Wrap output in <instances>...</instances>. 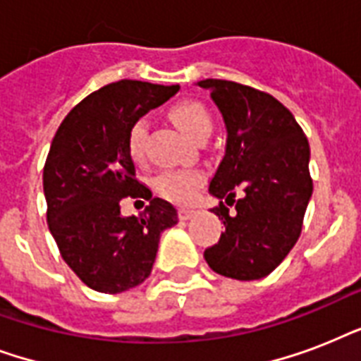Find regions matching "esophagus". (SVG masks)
Returning a JSON list of instances; mask_svg holds the SVG:
<instances>
[{
    "mask_svg": "<svg viewBox=\"0 0 361 361\" xmlns=\"http://www.w3.org/2000/svg\"><path fill=\"white\" fill-rule=\"evenodd\" d=\"M195 214H197V212H195V209H191V208H180V209H178V215H180L181 221L191 219Z\"/></svg>",
    "mask_w": 361,
    "mask_h": 361,
    "instance_id": "esophagus-1",
    "label": "esophagus"
}]
</instances>
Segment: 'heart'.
<instances>
[{
  "mask_svg": "<svg viewBox=\"0 0 361 361\" xmlns=\"http://www.w3.org/2000/svg\"><path fill=\"white\" fill-rule=\"evenodd\" d=\"M170 120L174 121L183 133L192 140L209 136L214 129V120L209 110L198 101H180L176 103L169 112ZM146 136L147 125L144 120L133 123L127 135V147L130 157L135 161H142L146 155ZM206 180V176L200 170L187 169H170L157 174L153 187L163 198L174 204H189Z\"/></svg>",
  "mask_w": 361,
  "mask_h": 361,
  "instance_id": "obj_1",
  "label": "heart"
}]
</instances>
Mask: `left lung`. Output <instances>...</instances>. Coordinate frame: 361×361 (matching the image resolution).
Returning <instances> with one entry per match:
<instances>
[{
    "label": "left lung",
    "instance_id": "obj_1",
    "mask_svg": "<svg viewBox=\"0 0 361 361\" xmlns=\"http://www.w3.org/2000/svg\"><path fill=\"white\" fill-rule=\"evenodd\" d=\"M198 86L209 90L226 127L225 157L209 183V192L221 200L212 212L225 232L204 258L215 274L262 279L285 260L302 232L313 195L307 136L269 93L217 78ZM238 186L246 195L234 201ZM228 205L235 206L234 214H228Z\"/></svg>",
    "mask_w": 361,
    "mask_h": 361
}]
</instances>
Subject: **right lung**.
Returning a JSON list of instances; mask_svg holds the SVG:
<instances>
[{"label": "right lung", "instance_id": "right-lung-1", "mask_svg": "<svg viewBox=\"0 0 361 361\" xmlns=\"http://www.w3.org/2000/svg\"><path fill=\"white\" fill-rule=\"evenodd\" d=\"M180 86L120 80L82 99L65 116L48 152L42 187L50 234L84 285L104 294L138 286L152 274L159 240L178 212L136 180L127 135L135 121ZM150 200L138 218L121 215L123 197Z\"/></svg>", "mask_w": 361, "mask_h": 361}]
</instances>
